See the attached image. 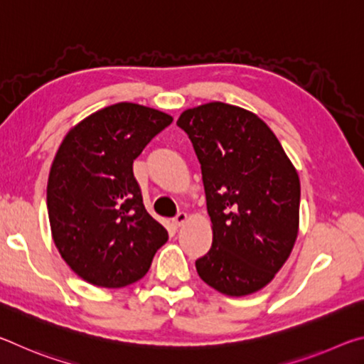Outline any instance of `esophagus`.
<instances>
[{
    "label": "esophagus",
    "mask_w": 364,
    "mask_h": 364,
    "mask_svg": "<svg viewBox=\"0 0 364 364\" xmlns=\"http://www.w3.org/2000/svg\"><path fill=\"white\" fill-rule=\"evenodd\" d=\"M186 221H188V215L184 213V212H180V213H178L176 217L173 218V223H175V226H176V228L183 226L184 223H186Z\"/></svg>",
    "instance_id": "esophagus-1"
}]
</instances>
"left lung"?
I'll list each match as a JSON object with an SVG mask.
<instances>
[{
	"label": "left lung",
	"instance_id": "8db88e82",
	"mask_svg": "<svg viewBox=\"0 0 364 364\" xmlns=\"http://www.w3.org/2000/svg\"><path fill=\"white\" fill-rule=\"evenodd\" d=\"M176 125L200 162L213 241L200 279L230 297L269 284L299 234L300 180L260 117L220 101L186 109Z\"/></svg>",
	"mask_w": 364,
	"mask_h": 364
}]
</instances>
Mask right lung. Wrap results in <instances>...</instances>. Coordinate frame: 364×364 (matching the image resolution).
<instances>
[{
    "label": "right lung",
    "instance_id": "right-lung-1",
    "mask_svg": "<svg viewBox=\"0 0 364 364\" xmlns=\"http://www.w3.org/2000/svg\"><path fill=\"white\" fill-rule=\"evenodd\" d=\"M173 117L119 102L72 127L54 156L46 204L60 257L90 284L119 289L149 271L168 232L143 204L133 160Z\"/></svg>",
    "mask_w": 364,
    "mask_h": 364
}]
</instances>
